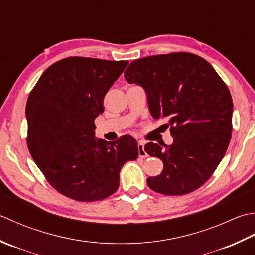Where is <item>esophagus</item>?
Instances as JSON below:
<instances>
[{
    "label": "esophagus",
    "mask_w": 255,
    "mask_h": 255,
    "mask_svg": "<svg viewBox=\"0 0 255 255\" xmlns=\"http://www.w3.org/2000/svg\"><path fill=\"white\" fill-rule=\"evenodd\" d=\"M137 148H138V156L139 157H146L147 154L144 150V142L139 141L137 144Z\"/></svg>",
    "instance_id": "1"
}]
</instances>
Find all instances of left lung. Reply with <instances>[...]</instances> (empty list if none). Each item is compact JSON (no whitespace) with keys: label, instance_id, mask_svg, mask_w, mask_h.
I'll return each mask as SVG.
<instances>
[{"label":"left lung","instance_id":"left-lung-1","mask_svg":"<svg viewBox=\"0 0 255 255\" xmlns=\"http://www.w3.org/2000/svg\"><path fill=\"white\" fill-rule=\"evenodd\" d=\"M124 78L143 88L150 114L168 120L174 138L171 145H145V152L164 164L160 175L147 178L148 187L168 196L198 189L230 143L233 103L228 87L209 62L190 53L136 59Z\"/></svg>","mask_w":255,"mask_h":255}]
</instances>
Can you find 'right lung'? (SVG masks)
I'll return each instance as SVG.
<instances>
[{
	"mask_svg": "<svg viewBox=\"0 0 255 255\" xmlns=\"http://www.w3.org/2000/svg\"><path fill=\"white\" fill-rule=\"evenodd\" d=\"M128 61L68 57L49 66L26 103L27 146L54 188L77 201L116 193L120 170L138 156L129 135L106 142L95 136L103 99Z\"/></svg>",
	"mask_w": 255,
	"mask_h": 255,
	"instance_id": "1",
	"label": "right lung"
}]
</instances>
